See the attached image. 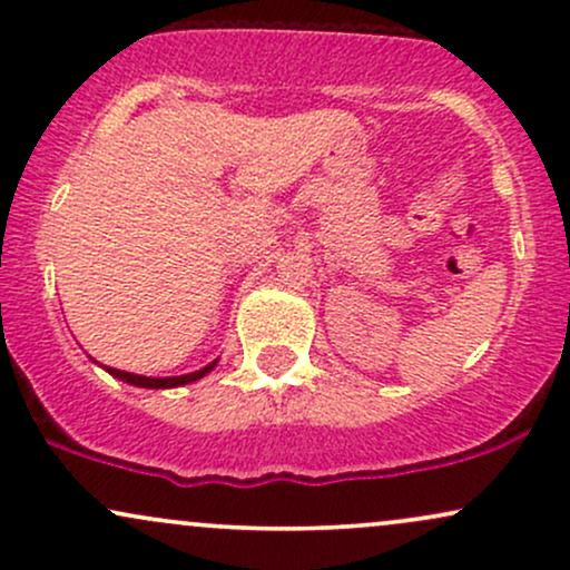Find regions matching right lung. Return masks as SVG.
<instances>
[{"label": "right lung", "mask_w": 570, "mask_h": 570, "mask_svg": "<svg viewBox=\"0 0 570 570\" xmlns=\"http://www.w3.org/2000/svg\"><path fill=\"white\" fill-rule=\"evenodd\" d=\"M217 367V362L206 364V367L198 370V372H189V375H179V377H144V375H134V372H122V370H112V367H104L109 372V375L120 377V381H126L130 385H139V389H176V385H187V383H195L200 381L206 372H212Z\"/></svg>", "instance_id": "obj_1"}]
</instances>
